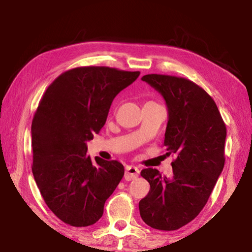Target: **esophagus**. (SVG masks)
Instances as JSON below:
<instances>
[{"label":"esophagus","mask_w":252,"mask_h":252,"mask_svg":"<svg viewBox=\"0 0 252 252\" xmlns=\"http://www.w3.org/2000/svg\"><path fill=\"white\" fill-rule=\"evenodd\" d=\"M140 173V170L134 167V165H126V173H125V179L126 181L134 180V179L138 178Z\"/></svg>","instance_id":"34e87169"}]
</instances>
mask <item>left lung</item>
Segmentation results:
<instances>
[{
    "label": "left lung",
    "mask_w": 252,
    "mask_h": 252,
    "mask_svg": "<svg viewBox=\"0 0 252 252\" xmlns=\"http://www.w3.org/2000/svg\"><path fill=\"white\" fill-rule=\"evenodd\" d=\"M163 96L169 120L164 143L174 153L172 177L143 169L150 191L139 202L140 216L153 229L172 231L197 217L206 206L224 167L227 129L216 102L192 81L173 75L142 76Z\"/></svg>",
    "instance_id": "1"
}]
</instances>
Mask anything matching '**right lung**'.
<instances>
[{
	"mask_svg": "<svg viewBox=\"0 0 252 252\" xmlns=\"http://www.w3.org/2000/svg\"><path fill=\"white\" fill-rule=\"evenodd\" d=\"M139 75L109 66L75 67L59 75L41 99L31 127L32 172L46 206L64 223H95L121 181L122 163L92 160L87 141L104 126L118 93Z\"/></svg>",
	"mask_w": 252,
	"mask_h": 252,
	"instance_id": "obj_1",
	"label": "right lung"
}]
</instances>
